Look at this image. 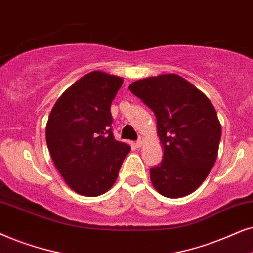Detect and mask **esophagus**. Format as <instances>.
I'll use <instances>...</instances> for the list:
<instances>
[{"mask_svg": "<svg viewBox=\"0 0 253 253\" xmlns=\"http://www.w3.org/2000/svg\"><path fill=\"white\" fill-rule=\"evenodd\" d=\"M143 143V137L142 136H139V139L136 140V147H141Z\"/></svg>", "mask_w": 253, "mask_h": 253, "instance_id": "obj_1", "label": "esophagus"}]
</instances>
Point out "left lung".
<instances>
[{"mask_svg": "<svg viewBox=\"0 0 253 253\" xmlns=\"http://www.w3.org/2000/svg\"><path fill=\"white\" fill-rule=\"evenodd\" d=\"M129 90L156 117L163 160L150 168L155 190L167 198L194 192L217 156L221 125L213 104L176 74L139 80L130 84Z\"/></svg>", "mask_w": 253, "mask_h": 253, "instance_id": "1", "label": "left lung"}]
</instances>
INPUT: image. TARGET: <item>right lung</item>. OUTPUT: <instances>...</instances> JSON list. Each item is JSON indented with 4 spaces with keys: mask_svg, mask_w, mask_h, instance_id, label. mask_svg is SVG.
<instances>
[{
    "mask_svg": "<svg viewBox=\"0 0 253 253\" xmlns=\"http://www.w3.org/2000/svg\"><path fill=\"white\" fill-rule=\"evenodd\" d=\"M121 77L86 74L62 93L50 111L46 142L54 166L76 193L97 197L116 183L128 144L114 139L111 104Z\"/></svg>",
    "mask_w": 253,
    "mask_h": 253,
    "instance_id": "1",
    "label": "right lung"
}]
</instances>
